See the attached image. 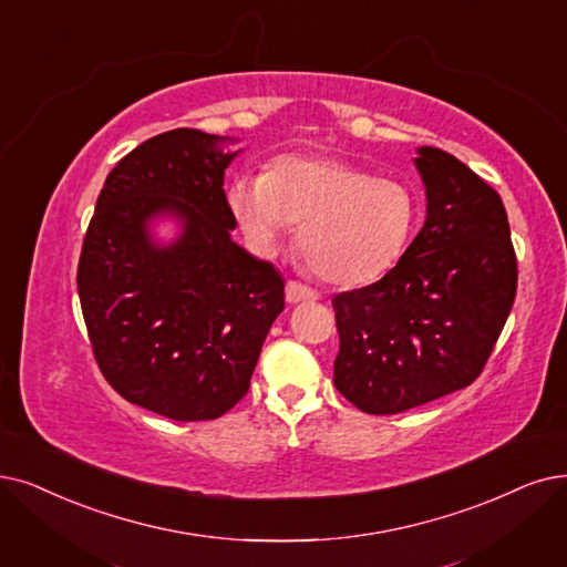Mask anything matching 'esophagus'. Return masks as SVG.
<instances>
[{"instance_id":"obj_1","label":"esophagus","mask_w":567,"mask_h":567,"mask_svg":"<svg viewBox=\"0 0 567 567\" xmlns=\"http://www.w3.org/2000/svg\"><path fill=\"white\" fill-rule=\"evenodd\" d=\"M319 300V292L313 288L300 284V281H288L286 284V302L288 305H298V302H313Z\"/></svg>"}]
</instances>
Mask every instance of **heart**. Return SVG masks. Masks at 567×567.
I'll return each instance as SVG.
<instances>
[{
  "mask_svg": "<svg viewBox=\"0 0 567 567\" xmlns=\"http://www.w3.org/2000/svg\"><path fill=\"white\" fill-rule=\"evenodd\" d=\"M228 209L260 251L298 225V246L316 277L353 288L381 279L402 258L419 216L416 193L330 155L284 153L265 174H237Z\"/></svg>",
  "mask_w": 567,
  "mask_h": 567,
  "instance_id": "b5f03b06",
  "label": "heart"
}]
</instances>
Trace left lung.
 I'll return each mask as SVG.
<instances>
[{"label": "left lung", "instance_id": "1", "mask_svg": "<svg viewBox=\"0 0 567 567\" xmlns=\"http://www.w3.org/2000/svg\"><path fill=\"white\" fill-rule=\"evenodd\" d=\"M425 223L386 277L339 292L334 386L365 414H400L480 377L516 296L503 199L458 157L416 148Z\"/></svg>", "mask_w": 567, "mask_h": 567}]
</instances>
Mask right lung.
Here are the masks:
<instances>
[{
	"mask_svg": "<svg viewBox=\"0 0 567 567\" xmlns=\"http://www.w3.org/2000/svg\"><path fill=\"white\" fill-rule=\"evenodd\" d=\"M233 137L178 127L130 151L97 197L79 260V298L104 379L174 421H212L246 395L284 279L233 241L223 178ZM182 233L165 245L152 223Z\"/></svg>",
	"mask_w": 567,
	"mask_h": 567,
	"instance_id": "add662e5",
	"label": "right lung"
}]
</instances>
